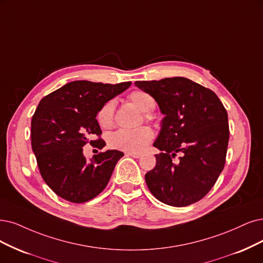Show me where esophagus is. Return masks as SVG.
<instances>
[{"label": "esophagus", "instance_id": "obj_1", "mask_svg": "<svg viewBox=\"0 0 263 263\" xmlns=\"http://www.w3.org/2000/svg\"><path fill=\"white\" fill-rule=\"evenodd\" d=\"M126 156H131L133 158H140L141 154L140 153H125Z\"/></svg>", "mask_w": 263, "mask_h": 263}]
</instances>
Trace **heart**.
<instances>
[{"mask_svg": "<svg viewBox=\"0 0 263 263\" xmlns=\"http://www.w3.org/2000/svg\"><path fill=\"white\" fill-rule=\"evenodd\" d=\"M128 99L142 110L149 111L154 109L155 100L147 92L141 90L132 91ZM116 103L114 100L105 102L96 112V121L102 129L108 130L114 125ZM145 119L152 120V115L145 112ZM154 138V132L149 126H140L134 130L121 129L114 132L108 137V145L114 148L126 153H140L147 147V145Z\"/></svg>", "mask_w": 263, "mask_h": 263, "instance_id": "b5f03b06", "label": "heart"}]
</instances>
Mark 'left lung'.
<instances>
[{
  "label": "left lung",
  "mask_w": 263,
  "mask_h": 263,
  "mask_svg": "<svg viewBox=\"0 0 263 263\" xmlns=\"http://www.w3.org/2000/svg\"><path fill=\"white\" fill-rule=\"evenodd\" d=\"M151 94L166 116L154 146L161 151L145 174L159 201L185 207L205 197L226 164L230 138L228 112L217 94L187 78L134 83ZM181 154L178 162L173 159Z\"/></svg>",
  "instance_id": "obj_1"
}]
</instances>
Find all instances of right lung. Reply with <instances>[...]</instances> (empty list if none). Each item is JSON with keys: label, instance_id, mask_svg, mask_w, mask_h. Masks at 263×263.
Wrapping results in <instances>:
<instances>
[{"label": "right lung", "instance_id": "right-lung-1", "mask_svg": "<svg viewBox=\"0 0 263 263\" xmlns=\"http://www.w3.org/2000/svg\"><path fill=\"white\" fill-rule=\"evenodd\" d=\"M130 85L72 81L39 103L31 119V146L39 171L56 195L81 203L105 190L123 153L107 151L86 160L82 147L89 142L97 148L105 146L96 112Z\"/></svg>", "mask_w": 263, "mask_h": 263}]
</instances>
